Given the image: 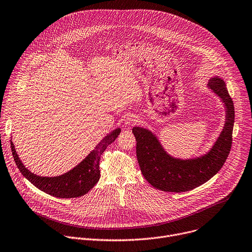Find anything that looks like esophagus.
<instances>
[{
    "label": "esophagus",
    "instance_id": "34e87169",
    "mask_svg": "<svg viewBox=\"0 0 252 252\" xmlns=\"http://www.w3.org/2000/svg\"><path fill=\"white\" fill-rule=\"evenodd\" d=\"M137 122H138V119L135 115H128L124 120V124L127 127H131V126L135 125Z\"/></svg>",
    "mask_w": 252,
    "mask_h": 252
}]
</instances>
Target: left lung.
<instances>
[{
    "label": "left lung",
    "mask_w": 252,
    "mask_h": 252,
    "mask_svg": "<svg viewBox=\"0 0 252 252\" xmlns=\"http://www.w3.org/2000/svg\"><path fill=\"white\" fill-rule=\"evenodd\" d=\"M207 88L217 95L225 108V122L211 148L197 157L182 159L167 152L156 134L135 126L136 155L144 178L156 189L166 192H185L212 178L225 163L232 143L234 106L226 84L218 76L211 77Z\"/></svg>",
    "instance_id": "1"
}]
</instances>
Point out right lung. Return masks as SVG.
<instances>
[{"label": "right lung", "instance_id": "obj_1", "mask_svg": "<svg viewBox=\"0 0 252 252\" xmlns=\"http://www.w3.org/2000/svg\"><path fill=\"white\" fill-rule=\"evenodd\" d=\"M121 129L117 128L107 134L98 145L84 158L77 166L68 172L59 176H40L32 173L20 160L14 143L11 148L18 169L24 177L29 180L38 189L58 198H75L85 195L100 179L99 161L105 149L116 140Z\"/></svg>", "mask_w": 252, "mask_h": 252}]
</instances>
